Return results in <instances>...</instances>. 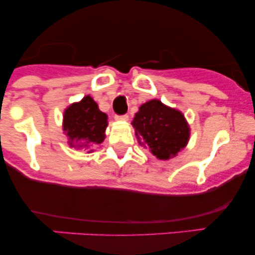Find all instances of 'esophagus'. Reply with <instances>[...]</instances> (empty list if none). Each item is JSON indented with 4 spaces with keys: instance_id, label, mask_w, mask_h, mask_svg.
<instances>
[{
    "instance_id": "1",
    "label": "esophagus",
    "mask_w": 255,
    "mask_h": 255,
    "mask_svg": "<svg viewBox=\"0 0 255 255\" xmlns=\"http://www.w3.org/2000/svg\"><path fill=\"white\" fill-rule=\"evenodd\" d=\"M115 119L119 120V121H127V120L129 119V116H128L127 114H125V115H116Z\"/></svg>"
}]
</instances>
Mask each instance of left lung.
Segmentation results:
<instances>
[{"label": "left lung", "instance_id": "8db88e82", "mask_svg": "<svg viewBox=\"0 0 255 255\" xmlns=\"http://www.w3.org/2000/svg\"><path fill=\"white\" fill-rule=\"evenodd\" d=\"M131 125L140 144L159 159L176 156L189 139V128L182 114L157 99L142 104Z\"/></svg>", "mask_w": 255, "mask_h": 255}]
</instances>
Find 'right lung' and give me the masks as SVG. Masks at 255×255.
<instances>
[{
    "instance_id": "add662e5",
    "label": "right lung",
    "mask_w": 255,
    "mask_h": 255,
    "mask_svg": "<svg viewBox=\"0 0 255 255\" xmlns=\"http://www.w3.org/2000/svg\"><path fill=\"white\" fill-rule=\"evenodd\" d=\"M107 126L108 116L90 96L64 111L63 130L71 139V145L79 150H89L103 142Z\"/></svg>"
}]
</instances>
